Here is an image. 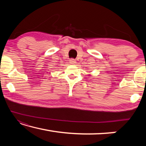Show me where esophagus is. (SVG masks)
<instances>
[{
  "instance_id": "1",
  "label": "esophagus",
  "mask_w": 146,
  "mask_h": 146,
  "mask_svg": "<svg viewBox=\"0 0 146 146\" xmlns=\"http://www.w3.org/2000/svg\"><path fill=\"white\" fill-rule=\"evenodd\" d=\"M70 64H76V60H75V59H73V58L70 59Z\"/></svg>"
}]
</instances>
